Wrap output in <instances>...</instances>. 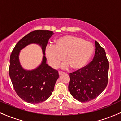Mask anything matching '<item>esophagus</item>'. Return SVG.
Returning a JSON list of instances; mask_svg holds the SVG:
<instances>
[{
  "label": "esophagus",
  "mask_w": 121,
  "mask_h": 121,
  "mask_svg": "<svg viewBox=\"0 0 121 121\" xmlns=\"http://www.w3.org/2000/svg\"><path fill=\"white\" fill-rule=\"evenodd\" d=\"M64 73H64V72L59 71V75H62V74H64Z\"/></svg>",
  "instance_id": "obj_1"
}]
</instances>
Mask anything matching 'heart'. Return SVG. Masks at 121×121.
Returning a JSON list of instances; mask_svg holds the SVG:
<instances>
[{
    "label": "heart",
    "instance_id": "obj_1",
    "mask_svg": "<svg viewBox=\"0 0 121 121\" xmlns=\"http://www.w3.org/2000/svg\"><path fill=\"white\" fill-rule=\"evenodd\" d=\"M94 52L93 43L74 35H65L56 40L55 45L49 44L45 48V55L50 65L55 67L65 58L60 65L63 69L71 66L79 70L85 67Z\"/></svg>",
    "mask_w": 121,
    "mask_h": 121
}]
</instances>
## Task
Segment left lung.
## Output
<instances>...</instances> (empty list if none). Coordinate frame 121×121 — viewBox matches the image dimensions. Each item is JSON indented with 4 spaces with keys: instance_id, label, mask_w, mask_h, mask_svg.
I'll return each mask as SVG.
<instances>
[{
    "instance_id": "left-lung-1",
    "label": "left lung",
    "mask_w": 121,
    "mask_h": 121,
    "mask_svg": "<svg viewBox=\"0 0 121 121\" xmlns=\"http://www.w3.org/2000/svg\"><path fill=\"white\" fill-rule=\"evenodd\" d=\"M95 44V52L93 60L82 69L70 74L69 90L81 102L96 98L108 85V61L104 48L97 41Z\"/></svg>"
}]
</instances>
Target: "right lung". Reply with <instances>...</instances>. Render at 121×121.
<instances>
[{"mask_svg":"<svg viewBox=\"0 0 121 121\" xmlns=\"http://www.w3.org/2000/svg\"><path fill=\"white\" fill-rule=\"evenodd\" d=\"M53 34L52 31L48 30L32 31L17 43L11 54L9 74L12 83L17 95L28 103L39 104L47 99L59 78L58 71L46 63L45 56V48ZM31 44L40 45L43 55L38 67L28 70L21 66L18 56L20 50Z\"/></svg>","mask_w":121,"mask_h":121,"instance_id":"obj_1","label":"right lung"}]
</instances>
